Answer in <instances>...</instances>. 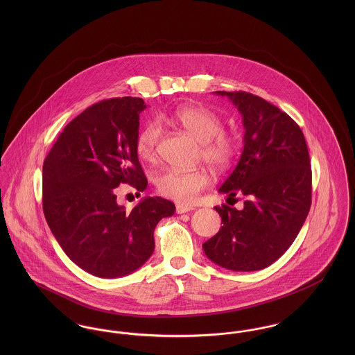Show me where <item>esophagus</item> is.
<instances>
[{
  "label": "esophagus",
  "mask_w": 355,
  "mask_h": 355,
  "mask_svg": "<svg viewBox=\"0 0 355 355\" xmlns=\"http://www.w3.org/2000/svg\"><path fill=\"white\" fill-rule=\"evenodd\" d=\"M193 209H194L193 206H187V205H177L175 211H177L178 214H184V213H189V211H191Z\"/></svg>",
  "instance_id": "obj_1"
}]
</instances>
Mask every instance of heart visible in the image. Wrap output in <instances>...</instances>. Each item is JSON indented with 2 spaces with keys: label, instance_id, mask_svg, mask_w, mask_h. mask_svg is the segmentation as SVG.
Instances as JSON below:
<instances>
[{
  "label": "heart",
  "instance_id": "b5f03b06",
  "mask_svg": "<svg viewBox=\"0 0 355 355\" xmlns=\"http://www.w3.org/2000/svg\"><path fill=\"white\" fill-rule=\"evenodd\" d=\"M177 123L201 144L203 161L214 168H225L233 159L236 141L222 132V121L211 110L202 106H185L175 113ZM159 125L146 123L137 138V153L142 159H153L159 141ZM205 170L165 169L155 178L161 196L175 202L191 203L200 191L209 185Z\"/></svg>",
  "mask_w": 355,
  "mask_h": 355
}]
</instances>
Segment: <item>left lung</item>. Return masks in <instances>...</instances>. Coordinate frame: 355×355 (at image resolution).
Segmentation results:
<instances>
[{
    "mask_svg": "<svg viewBox=\"0 0 355 355\" xmlns=\"http://www.w3.org/2000/svg\"><path fill=\"white\" fill-rule=\"evenodd\" d=\"M227 97L242 116L243 150L218 191L245 197L242 209L216 206L220 232L202 245L206 257L234 271L265 269L298 236L311 205V168L304 133L277 106L246 92Z\"/></svg>",
    "mask_w": 355,
    "mask_h": 355,
    "instance_id": "8db88e82",
    "label": "left lung"
}]
</instances>
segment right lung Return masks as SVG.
<instances>
[{"instance_id":"right-lung-1","label":"right lung","mask_w":355,"mask_h":355,"mask_svg":"<svg viewBox=\"0 0 355 355\" xmlns=\"http://www.w3.org/2000/svg\"><path fill=\"white\" fill-rule=\"evenodd\" d=\"M142 98L98 102L70 121L42 168V206L53 236L83 270L119 278L139 269L154 252V229L175 206L145 197L130 211L114 189L148 187L137 138Z\"/></svg>"}]
</instances>
